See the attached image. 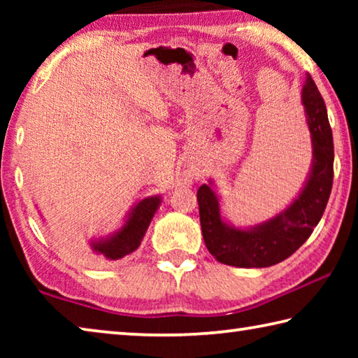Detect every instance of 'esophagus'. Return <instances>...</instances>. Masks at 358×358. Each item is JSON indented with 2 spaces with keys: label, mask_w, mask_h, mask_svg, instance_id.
Masks as SVG:
<instances>
[{
  "label": "esophagus",
  "mask_w": 358,
  "mask_h": 358,
  "mask_svg": "<svg viewBox=\"0 0 358 358\" xmlns=\"http://www.w3.org/2000/svg\"><path fill=\"white\" fill-rule=\"evenodd\" d=\"M194 177H196V180H199V178L202 177V175H201V173H196V175H194Z\"/></svg>",
  "instance_id": "esophagus-1"
}]
</instances>
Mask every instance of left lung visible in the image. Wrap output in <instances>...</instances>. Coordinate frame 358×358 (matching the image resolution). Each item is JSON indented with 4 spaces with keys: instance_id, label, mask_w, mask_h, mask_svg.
Here are the masks:
<instances>
[{
    "instance_id": "1",
    "label": "left lung",
    "mask_w": 358,
    "mask_h": 358,
    "mask_svg": "<svg viewBox=\"0 0 358 358\" xmlns=\"http://www.w3.org/2000/svg\"><path fill=\"white\" fill-rule=\"evenodd\" d=\"M301 106L311 136L313 159L300 192L280 213L250 227L230 222L221 196L208 180L197 191L199 215L207 250L217 262L240 268H265L286 260L310 238L329 202L333 185V136L325 102L310 74L301 88Z\"/></svg>"
}]
</instances>
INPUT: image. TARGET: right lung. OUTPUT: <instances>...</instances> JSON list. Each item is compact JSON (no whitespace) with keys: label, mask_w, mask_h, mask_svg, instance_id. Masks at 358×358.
Instances as JSON below:
<instances>
[{"label":"right lung","mask_w":358,"mask_h":358,"mask_svg":"<svg viewBox=\"0 0 358 358\" xmlns=\"http://www.w3.org/2000/svg\"><path fill=\"white\" fill-rule=\"evenodd\" d=\"M161 203L162 196L159 194L137 201L124 215L123 221L117 229L107 235H101V237H94L88 241L90 251L93 256L104 260H118L134 252L141 246L150 222ZM41 217L44 220L42 215Z\"/></svg>","instance_id":"right-lung-1"}]
</instances>
